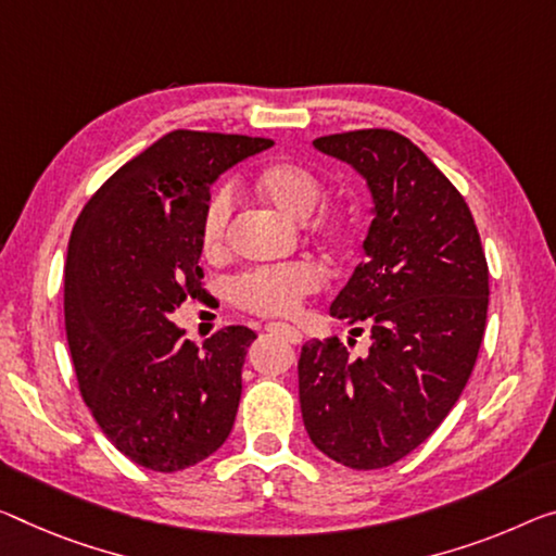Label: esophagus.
<instances>
[{
  "label": "esophagus",
  "instance_id": "1",
  "mask_svg": "<svg viewBox=\"0 0 556 556\" xmlns=\"http://www.w3.org/2000/svg\"><path fill=\"white\" fill-rule=\"evenodd\" d=\"M266 330L270 332V336H280V338H286L288 343H293V345H301V343H303L301 330L293 328V326H286V323H268Z\"/></svg>",
  "mask_w": 556,
  "mask_h": 556
}]
</instances>
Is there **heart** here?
Segmentation results:
<instances>
[{"label":"heart","instance_id":"obj_1","mask_svg":"<svg viewBox=\"0 0 556 556\" xmlns=\"http://www.w3.org/2000/svg\"><path fill=\"white\" fill-rule=\"evenodd\" d=\"M253 189L261 201L293 220H305L323 199V181L313 168L295 161H273L255 170ZM233 216V193L218 189L208 195L201 213L199 241L206 258L226 251V236ZM313 233L332 249H343L353 238V220L340 211H326L315 220ZM320 276L307 263H290L278 268H258L238 276L230 286L236 305L258 315H290L305 295L318 290Z\"/></svg>","mask_w":556,"mask_h":556}]
</instances>
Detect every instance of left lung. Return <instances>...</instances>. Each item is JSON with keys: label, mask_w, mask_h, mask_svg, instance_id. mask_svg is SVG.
<instances>
[{"label": "left lung", "mask_w": 556, "mask_h": 556, "mask_svg": "<svg viewBox=\"0 0 556 556\" xmlns=\"http://www.w3.org/2000/svg\"><path fill=\"white\" fill-rule=\"evenodd\" d=\"M313 147L353 166L372 193L367 258L330 305L355 336L370 330V348L353 357L338 338L303 345V422L323 455L380 469L420 447L463 395L490 270L463 193L403 134H330Z\"/></svg>", "instance_id": "8db88e82"}]
</instances>
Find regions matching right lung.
<instances>
[{"instance_id":"1","label":"right lung","mask_w":556,"mask_h":556,"mask_svg":"<svg viewBox=\"0 0 556 556\" xmlns=\"http://www.w3.org/2000/svg\"><path fill=\"white\" fill-rule=\"evenodd\" d=\"M270 139L178 129L134 156L76 218L64 323L84 403L131 463L178 472L233 427L255 332L228 326L199 350L170 313L203 293L201 213L216 178Z\"/></svg>"}]
</instances>
